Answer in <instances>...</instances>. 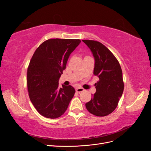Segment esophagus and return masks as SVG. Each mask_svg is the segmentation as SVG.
<instances>
[{
	"label": "esophagus",
	"mask_w": 151,
	"mask_h": 151,
	"mask_svg": "<svg viewBox=\"0 0 151 151\" xmlns=\"http://www.w3.org/2000/svg\"><path fill=\"white\" fill-rule=\"evenodd\" d=\"M76 91L77 93H81V92H83V91H84V89L83 88H76Z\"/></svg>",
	"instance_id": "obj_1"
}]
</instances>
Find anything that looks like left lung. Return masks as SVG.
<instances>
[{"label":"left lung","mask_w":151,"mask_h":151,"mask_svg":"<svg viewBox=\"0 0 151 151\" xmlns=\"http://www.w3.org/2000/svg\"><path fill=\"white\" fill-rule=\"evenodd\" d=\"M83 42L92 52L94 59L93 74L99 79L95 84L96 91L86 103V107L94 115L106 116L115 110L123 92L122 68L117 59L104 45L94 40Z\"/></svg>","instance_id":"1"}]
</instances>
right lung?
Instances as JSON below:
<instances>
[{"label":"right lung","mask_w":151,"mask_h":151,"mask_svg":"<svg viewBox=\"0 0 151 151\" xmlns=\"http://www.w3.org/2000/svg\"><path fill=\"white\" fill-rule=\"evenodd\" d=\"M81 43L77 39H50L41 44L31 58L27 73L31 101L42 116L57 118L67 110L76 93L58 81L70 55Z\"/></svg>","instance_id":"1"}]
</instances>
